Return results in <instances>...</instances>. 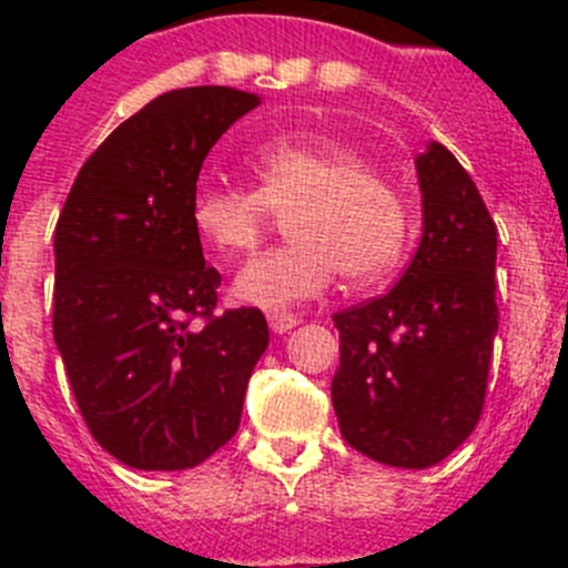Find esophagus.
<instances>
[{
	"label": "esophagus",
	"mask_w": 568,
	"mask_h": 568,
	"mask_svg": "<svg viewBox=\"0 0 568 568\" xmlns=\"http://www.w3.org/2000/svg\"><path fill=\"white\" fill-rule=\"evenodd\" d=\"M267 321H270V329H273V333H290V329L298 324V315L278 313V310H273V313H267Z\"/></svg>",
	"instance_id": "1"
}]
</instances>
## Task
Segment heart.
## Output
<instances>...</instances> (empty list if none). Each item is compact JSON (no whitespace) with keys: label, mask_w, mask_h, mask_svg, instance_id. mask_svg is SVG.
<instances>
[{"label":"heart","mask_w":568,"mask_h":568,"mask_svg":"<svg viewBox=\"0 0 568 568\" xmlns=\"http://www.w3.org/2000/svg\"><path fill=\"white\" fill-rule=\"evenodd\" d=\"M247 164L255 187L199 184L190 199L193 230L222 258L253 253L278 215H290L293 239L235 275L241 301L284 310L324 293L338 273L369 284L395 267L409 230L404 195L355 150L324 135L273 139Z\"/></svg>","instance_id":"b5f03b06"}]
</instances>
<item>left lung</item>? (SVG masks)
<instances>
[{"mask_svg":"<svg viewBox=\"0 0 568 568\" xmlns=\"http://www.w3.org/2000/svg\"><path fill=\"white\" fill-rule=\"evenodd\" d=\"M424 235L393 290L333 315L341 366L333 406L366 458L426 469L480 420L495 333L498 227L444 144L418 155Z\"/></svg>","mask_w":568,"mask_h":568,"instance_id":"left-lung-1","label":"left lung"}]
</instances>
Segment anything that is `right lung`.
Returning a JSON list of instances; mask_svg holds the SVG:
<instances>
[{
  "label": "right lung",
  "mask_w": 568,
  "mask_h": 568,
  "mask_svg": "<svg viewBox=\"0 0 568 568\" xmlns=\"http://www.w3.org/2000/svg\"><path fill=\"white\" fill-rule=\"evenodd\" d=\"M255 104L219 84L153 99L93 150L59 213L53 338L90 435L133 469H190L227 444L270 344L261 310L215 313L222 275L190 222L210 148Z\"/></svg>",
  "instance_id": "obj_1"
}]
</instances>
